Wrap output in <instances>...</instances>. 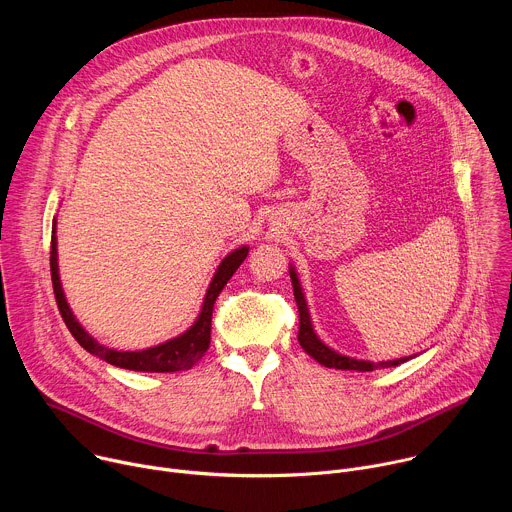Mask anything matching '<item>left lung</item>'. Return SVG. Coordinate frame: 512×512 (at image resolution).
I'll return each mask as SVG.
<instances>
[{
	"mask_svg": "<svg viewBox=\"0 0 512 512\" xmlns=\"http://www.w3.org/2000/svg\"><path fill=\"white\" fill-rule=\"evenodd\" d=\"M289 277H291V285H294V296H296V304H298V312H300V330H298V340L300 346L320 364L328 369H338V371H358V373H369L375 369H387V367H397L401 362H407L409 356L397 358V360H387V362H373V360H356L350 356H344L336 350H332L330 346H326L318 334L312 328V320H310V312L306 306V298L302 294V285L298 279V273L294 267H289Z\"/></svg>",
	"mask_w": 512,
	"mask_h": 512,
	"instance_id": "obj_1",
	"label": "left lung"
}]
</instances>
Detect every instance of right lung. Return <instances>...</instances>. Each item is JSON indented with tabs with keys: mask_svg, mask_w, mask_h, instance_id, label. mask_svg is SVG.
I'll return each instance as SVG.
<instances>
[{
	"mask_svg": "<svg viewBox=\"0 0 512 512\" xmlns=\"http://www.w3.org/2000/svg\"><path fill=\"white\" fill-rule=\"evenodd\" d=\"M56 223L52 225V241H50V275H52V287H54V298L60 310V316L70 330V334L75 336V340L91 354L103 358L109 364H115L119 369H129V371H139V373H176V371H186L204 356V352L210 346V322H212V308L214 302L221 294L227 281L233 277V273L239 269V265L245 261L249 255V247H239L231 251L221 265H218L202 302V310L196 318V322L180 336L158 344L154 348H145V350H115L99 344L85 328L77 322V318L72 316V310L66 304L64 291L60 285L58 277V257H56Z\"/></svg>",
	"mask_w": 512,
	"mask_h": 512,
	"instance_id": "add662e5",
	"label": "right lung"
}]
</instances>
